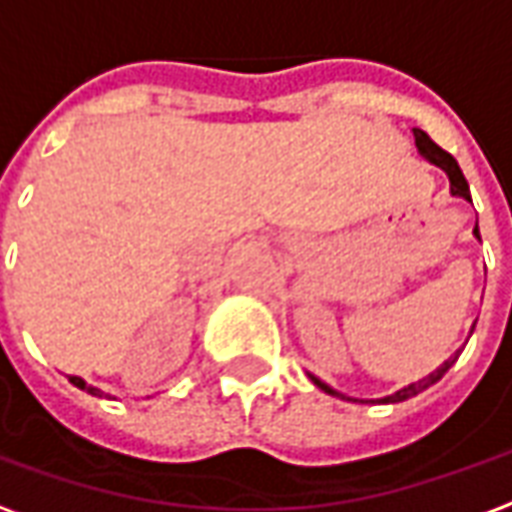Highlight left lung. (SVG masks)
<instances>
[{
    "label": "left lung",
    "instance_id": "obj_1",
    "mask_svg": "<svg viewBox=\"0 0 512 512\" xmlns=\"http://www.w3.org/2000/svg\"><path fill=\"white\" fill-rule=\"evenodd\" d=\"M414 139H417V150H419V153L428 158L430 164H436V167H441V169H444V172H447V178H450V191H452V194H455V197H463V200L472 202V197H469V183H466V178H463V172H461V167H458V161H455V158H452L450 153H447V150H441V147L436 145V142H433V139H430V136L425 134V131H419V128H414ZM474 235L480 238V233H477V224H474ZM452 362H455V356H452V359H447V362H444V365H441L439 370H436V373H430L428 378H422V381H417V384L403 386L400 392L384 397L381 403H400V400H408V397L419 395L422 389H428L430 384H436V381H439V378L444 376L447 370H450ZM310 378H312V381H315V386H321L323 392H329V395H340V392H334L332 386L323 384V381H318V378H315V376H310ZM340 397H343V395H340Z\"/></svg>",
    "mask_w": 512,
    "mask_h": 512
}]
</instances>
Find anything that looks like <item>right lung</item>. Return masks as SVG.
<instances>
[{"mask_svg":"<svg viewBox=\"0 0 512 512\" xmlns=\"http://www.w3.org/2000/svg\"><path fill=\"white\" fill-rule=\"evenodd\" d=\"M71 384H73V386H79V389H84V392H90V395H95V397L104 395L101 389H95V386H87V384H84V381H82V378H79V376H71Z\"/></svg>","mask_w":512,"mask_h":512,"instance_id":"right-lung-1","label":"right lung"}]
</instances>
